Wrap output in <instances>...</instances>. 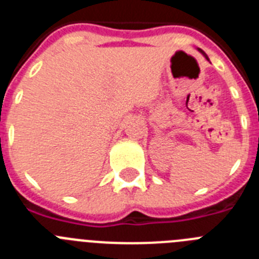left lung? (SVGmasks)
<instances>
[{"label": "left lung", "instance_id": "left-lung-1", "mask_svg": "<svg viewBox=\"0 0 259 259\" xmlns=\"http://www.w3.org/2000/svg\"><path fill=\"white\" fill-rule=\"evenodd\" d=\"M200 52H201V53H202L203 56H205V58H206V59H207V61H209V58H207V56H206V54H205V53H203V52H202V50H200Z\"/></svg>", "mask_w": 259, "mask_h": 259}]
</instances>
